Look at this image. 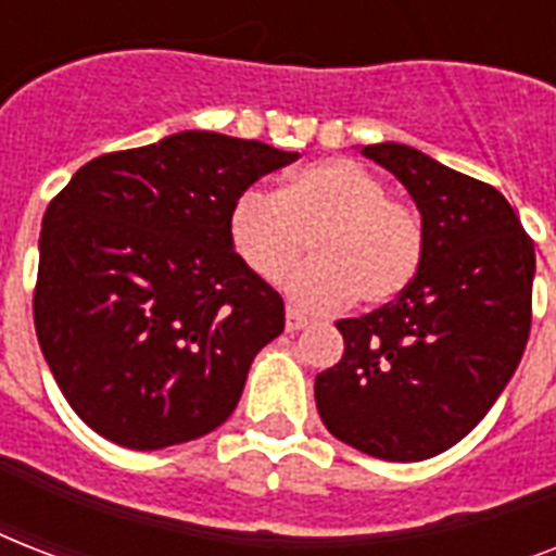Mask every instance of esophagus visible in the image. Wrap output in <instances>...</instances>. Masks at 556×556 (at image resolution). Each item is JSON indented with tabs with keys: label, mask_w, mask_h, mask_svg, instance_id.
<instances>
[{
	"label": "esophagus",
	"mask_w": 556,
	"mask_h": 556,
	"mask_svg": "<svg viewBox=\"0 0 556 556\" xmlns=\"http://www.w3.org/2000/svg\"><path fill=\"white\" fill-rule=\"evenodd\" d=\"M305 326H308V317L288 305V308H286V329L288 331H300V329H305Z\"/></svg>",
	"instance_id": "esophagus-1"
}]
</instances>
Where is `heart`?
<instances>
[{
  "instance_id": "heart-1",
  "label": "heart",
  "mask_w": 556,
  "mask_h": 556,
  "mask_svg": "<svg viewBox=\"0 0 556 556\" xmlns=\"http://www.w3.org/2000/svg\"><path fill=\"white\" fill-rule=\"evenodd\" d=\"M230 239L260 277L279 279L308 248L314 260L291 274L288 291L312 312L395 300L418 274L421 222L387 199V185L352 159L296 169L286 190L248 187L230 207Z\"/></svg>"
}]
</instances>
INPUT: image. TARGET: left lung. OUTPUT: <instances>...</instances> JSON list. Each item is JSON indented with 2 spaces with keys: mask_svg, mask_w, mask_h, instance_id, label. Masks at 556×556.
Listing matches in <instances>:
<instances>
[{
  "mask_svg": "<svg viewBox=\"0 0 556 556\" xmlns=\"http://www.w3.org/2000/svg\"><path fill=\"white\" fill-rule=\"evenodd\" d=\"M361 155L421 213L418 274L395 303L340 320L343 357L314 380L326 430L383 462H424L465 439L514 378L528 331L534 242L508 199L406 143Z\"/></svg>",
  "mask_w": 556,
  "mask_h": 556,
  "instance_id": "8db88e82",
  "label": "left lung"
}]
</instances>
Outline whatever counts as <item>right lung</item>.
<instances>
[{
    "label": "right lung",
    "mask_w": 556,
    "mask_h": 556,
    "mask_svg": "<svg viewBox=\"0 0 556 556\" xmlns=\"http://www.w3.org/2000/svg\"><path fill=\"white\" fill-rule=\"evenodd\" d=\"M296 152L187 129L89 161L48 204L34 326L72 409L161 450L225 424L282 296L233 251L230 207Z\"/></svg>",
    "instance_id": "obj_1"
}]
</instances>
